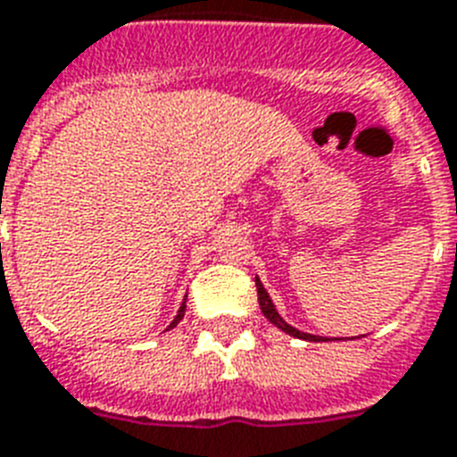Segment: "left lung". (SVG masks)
<instances>
[{"mask_svg": "<svg viewBox=\"0 0 457 457\" xmlns=\"http://www.w3.org/2000/svg\"><path fill=\"white\" fill-rule=\"evenodd\" d=\"M255 288H258V300H261L262 314H265V317L270 319V321H272L274 326H277V328H281V331L288 333V336H293V337H303V340H310V343H317V340H324V337L310 336V333H300L298 328H293V326H288L287 321H284V319L279 317V312L274 310L272 300H270V295H267V291H265V288H262L261 279H255Z\"/></svg>", "mask_w": 457, "mask_h": 457, "instance_id": "8db88e82", "label": "left lung"}]
</instances>
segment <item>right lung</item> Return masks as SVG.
I'll list each match as a JSON object with an SVG mask.
<instances>
[{
    "label": "right lung",
    "mask_w": 457,
    "mask_h": 457,
    "mask_svg": "<svg viewBox=\"0 0 457 457\" xmlns=\"http://www.w3.org/2000/svg\"><path fill=\"white\" fill-rule=\"evenodd\" d=\"M183 314H185V305H183V307H180V310H178V317H176V319H173V324H170V328H173V326H176V324H178V321H180V319H183Z\"/></svg>",
    "instance_id": "add662e5"
}]
</instances>
